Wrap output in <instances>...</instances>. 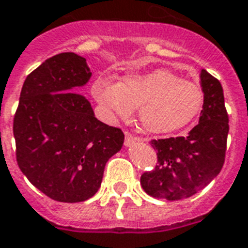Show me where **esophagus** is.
Wrapping results in <instances>:
<instances>
[{
    "label": "esophagus",
    "mask_w": 248,
    "mask_h": 248,
    "mask_svg": "<svg viewBox=\"0 0 248 248\" xmlns=\"http://www.w3.org/2000/svg\"><path fill=\"white\" fill-rule=\"evenodd\" d=\"M124 135H126V138H124V145L126 146H130L133 142H140V140H143L142 138H140V137H133V135L130 134L129 131H126Z\"/></svg>",
    "instance_id": "1"
}]
</instances>
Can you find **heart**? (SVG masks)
<instances>
[{"mask_svg": "<svg viewBox=\"0 0 248 248\" xmlns=\"http://www.w3.org/2000/svg\"><path fill=\"white\" fill-rule=\"evenodd\" d=\"M93 97L119 118L138 108L140 126L151 134H169L192 122L204 105V90L197 81L183 79L169 69L129 73L113 82L99 77Z\"/></svg>", "mask_w": 248, "mask_h": 248, "instance_id": "heart-1", "label": "heart"}]
</instances>
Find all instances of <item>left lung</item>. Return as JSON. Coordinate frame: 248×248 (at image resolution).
I'll return each mask as SVG.
<instances>
[{
	"instance_id": "left-lung-1",
	"label": "left lung",
	"mask_w": 248,
	"mask_h": 248,
	"mask_svg": "<svg viewBox=\"0 0 248 248\" xmlns=\"http://www.w3.org/2000/svg\"><path fill=\"white\" fill-rule=\"evenodd\" d=\"M201 85L204 90V105L199 124L187 137L151 140L158 165L140 177L142 188L151 197L167 201L192 197L223 167L229 135L223 89L204 69L201 71Z\"/></svg>"
}]
</instances>
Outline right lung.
<instances>
[{"mask_svg":"<svg viewBox=\"0 0 248 248\" xmlns=\"http://www.w3.org/2000/svg\"><path fill=\"white\" fill-rule=\"evenodd\" d=\"M92 73L86 60L61 53L26 77L13 121L16 156L31 185L54 201L83 202L101 186L106 162L121 150L122 130L94 117L71 93Z\"/></svg>","mask_w":248,"mask_h":248,"instance_id":"add662e5","label":"right lung"}]
</instances>
